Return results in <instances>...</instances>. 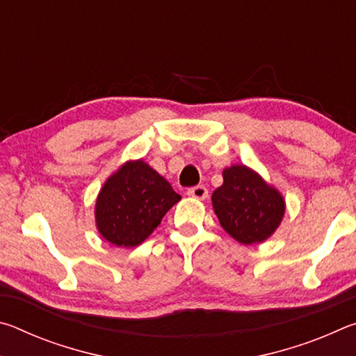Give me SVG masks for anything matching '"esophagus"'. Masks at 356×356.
I'll list each match as a JSON object with an SVG mask.
<instances>
[{
    "instance_id": "esophagus-1",
    "label": "esophagus",
    "mask_w": 356,
    "mask_h": 356,
    "mask_svg": "<svg viewBox=\"0 0 356 356\" xmlns=\"http://www.w3.org/2000/svg\"><path fill=\"white\" fill-rule=\"evenodd\" d=\"M188 196L195 197V200L204 201V200H206V197L209 196V190L206 188V186H202V185L193 186V188H190V190H188Z\"/></svg>"
}]
</instances>
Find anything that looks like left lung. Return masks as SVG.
<instances>
[{"mask_svg":"<svg viewBox=\"0 0 356 356\" xmlns=\"http://www.w3.org/2000/svg\"><path fill=\"white\" fill-rule=\"evenodd\" d=\"M212 206L221 227L242 245L272 237L286 213L281 191L246 165L222 170V185L213 191Z\"/></svg>","mask_w":356,"mask_h":356,"instance_id":"1","label":"left lung"}]
</instances>
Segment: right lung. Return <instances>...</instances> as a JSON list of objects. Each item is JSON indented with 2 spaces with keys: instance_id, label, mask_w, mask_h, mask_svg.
<instances>
[{
  "instance_id": "obj_1",
  "label": "right lung",
  "mask_w": 356,
  "mask_h": 356,
  "mask_svg": "<svg viewBox=\"0 0 356 356\" xmlns=\"http://www.w3.org/2000/svg\"><path fill=\"white\" fill-rule=\"evenodd\" d=\"M180 195L143 159L120 165L102 186L95 201V227L119 248L141 245L160 225Z\"/></svg>"
}]
</instances>
